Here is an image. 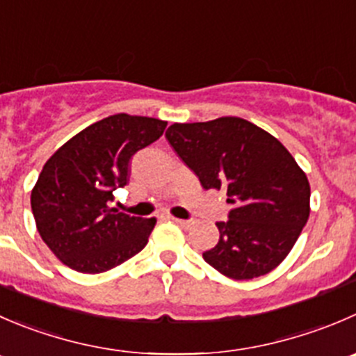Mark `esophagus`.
Wrapping results in <instances>:
<instances>
[{
    "label": "esophagus",
    "mask_w": 356,
    "mask_h": 356,
    "mask_svg": "<svg viewBox=\"0 0 356 356\" xmlns=\"http://www.w3.org/2000/svg\"><path fill=\"white\" fill-rule=\"evenodd\" d=\"M174 222L179 224L181 227H184V229H189L191 226H195V220H188V219H177V217H174Z\"/></svg>",
    "instance_id": "esophagus-1"
}]
</instances>
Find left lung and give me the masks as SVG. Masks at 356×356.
Masks as SVG:
<instances>
[{
  "label": "left lung",
  "mask_w": 356,
  "mask_h": 356,
  "mask_svg": "<svg viewBox=\"0 0 356 356\" xmlns=\"http://www.w3.org/2000/svg\"><path fill=\"white\" fill-rule=\"evenodd\" d=\"M205 189L226 188L229 220L216 222L219 241L203 259L233 280L273 271L309 217L308 177L287 147L236 116L174 123L165 134Z\"/></svg>",
  "instance_id": "left-lung-1"
}]
</instances>
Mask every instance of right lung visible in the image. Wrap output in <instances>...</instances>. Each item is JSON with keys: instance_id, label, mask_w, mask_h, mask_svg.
I'll return each mask as SVG.
<instances>
[{"instance_id": "obj_1", "label": "right lung", "mask_w": 356, "mask_h": 356, "mask_svg": "<svg viewBox=\"0 0 356 356\" xmlns=\"http://www.w3.org/2000/svg\"><path fill=\"white\" fill-rule=\"evenodd\" d=\"M167 122L120 113L92 123L44 163L33 191L36 229L62 264L104 273L139 254L156 219L109 209L129 181L130 158L163 136Z\"/></svg>"}]
</instances>
